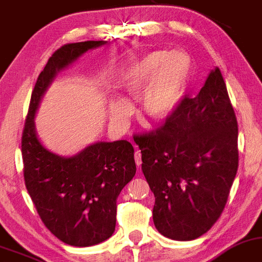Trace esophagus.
<instances>
[{"instance_id": "obj_1", "label": "esophagus", "mask_w": 262, "mask_h": 262, "mask_svg": "<svg viewBox=\"0 0 262 262\" xmlns=\"http://www.w3.org/2000/svg\"><path fill=\"white\" fill-rule=\"evenodd\" d=\"M134 160H135V163H137L138 167H140V165H141V152L139 151V150L135 151Z\"/></svg>"}]
</instances>
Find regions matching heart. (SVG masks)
I'll use <instances>...</instances> for the list:
<instances>
[{
  "instance_id": "obj_1",
  "label": "heart",
  "mask_w": 262,
  "mask_h": 262,
  "mask_svg": "<svg viewBox=\"0 0 262 262\" xmlns=\"http://www.w3.org/2000/svg\"><path fill=\"white\" fill-rule=\"evenodd\" d=\"M191 59L183 52L154 51L135 59L120 77L122 89L132 98L140 97L141 111L147 120L163 122L177 110L191 76ZM132 106L123 99L111 102L112 118L127 120Z\"/></svg>"
}]
</instances>
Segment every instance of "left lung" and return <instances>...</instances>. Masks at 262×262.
<instances>
[{
	"mask_svg": "<svg viewBox=\"0 0 262 262\" xmlns=\"http://www.w3.org/2000/svg\"><path fill=\"white\" fill-rule=\"evenodd\" d=\"M141 169L155 194L154 223L175 241L216 223L238 169V124L219 68L194 98L181 99L160 127L135 134Z\"/></svg>",
	"mask_w": 262,
	"mask_h": 262,
	"instance_id": "8db88e82",
	"label": "left lung"
}]
</instances>
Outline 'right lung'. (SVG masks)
Returning a JSON list of instances; mask_svg holds the SVG:
<instances>
[{
	"mask_svg": "<svg viewBox=\"0 0 262 262\" xmlns=\"http://www.w3.org/2000/svg\"><path fill=\"white\" fill-rule=\"evenodd\" d=\"M105 43H68L53 53L32 91L21 135L25 186L36 210L55 237L74 247L94 246L114 233L116 201L137 171L133 145L97 142L74 157H59L38 141L34 116L57 72Z\"/></svg>",
	"mask_w": 262,
	"mask_h": 262,
	"instance_id": "1",
	"label": "right lung"
}]
</instances>
